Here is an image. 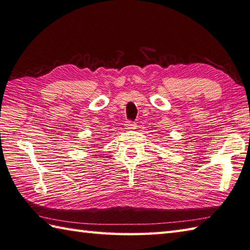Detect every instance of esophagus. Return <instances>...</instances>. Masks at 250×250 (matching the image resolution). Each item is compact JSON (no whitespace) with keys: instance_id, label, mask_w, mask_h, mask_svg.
<instances>
[{"instance_id":"1","label":"esophagus","mask_w":250,"mask_h":250,"mask_svg":"<svg viewBox=\"0 0 250 250\" xmlns=\"http://www.w3.org/2000/svg\"><path fill=\"white\" fill-rule=\"evenodd\" d=\"M125 125V129L128 130H134L136 128V124L133 121H126Z\"/></svg>"}]
</instances>
